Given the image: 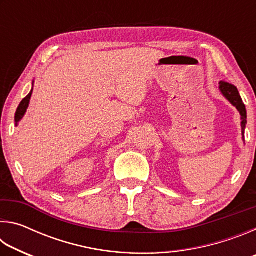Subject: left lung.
<instances>
[{"label": "left lung", "instance_id": "8db88e82", "mask_svg": "<svg viewBox=\"0 0 256 256\" xmlns=\"http://www.w3.org/2000/svg\"><path fill=\"white\" fill-rule=\"evenodd\" d=\"M219 89L222 94H224V97H226L227 100L232 104V106H235L237 108V110L240 112V120H242V140H244V131L246 128V124H248V114H246V108L244 102H242L240 94L238 92L237 88L234 84H228V82L224 81H220L219 84Z\"/></svg>", "mask_w": 256, "mask_h": 256}]
</instances>
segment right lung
I'll list each match as a JSON object with an SVG mask.
<instances>
[{"mask_svg":"<svg viewBox=\"0 0 256 256\" xmlns=\"http://www.w3.org/2000/svg\"><path fill=\"white\" fill-rule=\"evenodd\" d=\"M32 92H29V94L26 98H24L22 100H21L20 105L16 108V116H14V122H16V126L18 125V123L21 120V118H24V115L26 114V112H27V108L29 106V102H30V98H32Z\"/></svg>","mask_w":256,"mask_h":256,"instance_id":"obj_1","label":"right lung"}]
</instances>
